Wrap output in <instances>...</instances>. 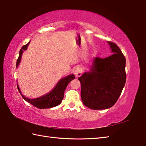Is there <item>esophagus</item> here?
<instances>
[{
	"label": "esophagus",
	"mask_w": 146,
	"mask_h": 146,
	"mask_svg": "<svg viewBox=\"0 0 146 146\" xmlns=\"http://www.w3.org/2000/svg\"><path fill=\"white\" fill-rule=\"evenodd\" d=\"M75 74L76 76H80L82 74V69L80 67H77L75 70Z\"/></svg>",
	"instance_id": "1"
}]
</instances>
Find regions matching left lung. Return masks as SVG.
Wrapping results in <instances>:
<instances>
[{
  "label": "left lung",
  "mask_w": 146,
  "mask_h": 146,
  "mask_svg": "<svg viewBox=\"0 0 146 146\" xmlns=\"http://www.w3.org/2000/svg\"><path fill=\"white\" fill-rule=\"evenodd\" d=\"M108 43L113 54L105 58L96 57L91 71L78 78L83 103L93 110L112 107L125 84V58L116 44Z\"/></svg>",
  "instance_id": "left-lung-1"
}]
</instances>
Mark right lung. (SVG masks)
Segmentation results:
<instances>
[{
	"label": "right lung",
	"instance_id": "right-lung-1",
	"mask_svg": "<svg viewBox=\"0 0 146 146\" xmlns=\"http://www.w3.org/2000/svg\"><path fill=\"white\" fill-rule=\"evenodd\" d=\"M29 42H30L27 43V44L23 46L21 49L19 51V56L17 60L16 68L18 67V65L21 61L22 54H23L24 50H26ZM75 78V76L74 75H70L64 77V78L60 80V82L57 83V85H56L54 88L51 92L48 93V94L42 96V97L34 99H29L24 97V95L21 94L20 88L17 85V87L21 96L26 102H29V103L38 108H49L57 106V105L61 104V101L63 99L64 93L68 84Z\"/></svg>",
	"mask_w": 146,
	"mask_h": 146
}]
</instances>
